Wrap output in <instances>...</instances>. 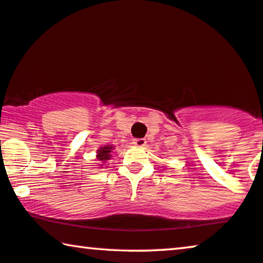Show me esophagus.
Listing matches in <instances>:
<instances>
[{
    "label": "esophagus",
    "mask_w": 263,
    "mask_h": 263,
    "mask_svg": "<svg viewBox=\"0 0 263 263\" xmlns=\"http://www.w3.org/2000/svg\"><path fill=\"white\" fill-rule=\"evenodd\" d=\"M132 144L138 146V148H143V146H145L146 141L145 139H135V141L132 142Z\"/></svg>",
    "instance_id": "obj_1"
}]
</instances>
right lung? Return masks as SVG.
<instances>
[{
  "instance_id": "1",
  "label": "right lung",
  "mask_w": 263,
  "mask_h": 263,
  "mask_svg": "<svg viewBox=\"0 0 263 263\" xmlns=\"http://www.w3.org/2000/svg\"><path fill=\"white\" fill-rule=\"evenodd\" d=\"M114 146L108 144L104 146H100L99 150H97L96 154V161L97 164H99V168H107L108 166H106V163L111 159V153H113Z\"/></svg>"
}]
</instances>
